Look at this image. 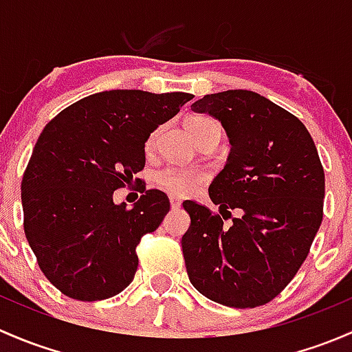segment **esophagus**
Returning a JSON list of instances; mask_svg holds the SVG:
<instances>
[{
  "instance_id": "1",
  "label": "esophagus",
  "mask_w": 352,
  "mask_h": 352,
  "mask_svg": "<svg viewBox=\"0 0 352 352\" xmlns=\"http://www.w3.org/2000/svg\"><path fill=\"white\" fill-rule=\"evenodd\" d=\"M169 201H171L173 208H181V200L177 197H169Z\"/></svg>"
}]
</instances>
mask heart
I'll list each match as a JSON object with an SVG mask.
<instances>
[{"label":"heart","mask_w":352,"mask_h":352,"mask_svg":"<svg viewBox=\"0 0 352 352\" xmlns=\"http://www.w3.org/2000/svg\"><path fill=\"white\" fill-rule=\"evenodd\" d=\"M217 125L208 117H191L186 120V130L195 140L205 132L210 126ZM157 139V132H152L147 139V151L152 149ZM154 181L161 190L168 193L176 195V197H186V195L195 193L205 181V173L197 168H181V166H164L154 175Z\"/></svg>","instance_id":"obj_1"}]
</instances>
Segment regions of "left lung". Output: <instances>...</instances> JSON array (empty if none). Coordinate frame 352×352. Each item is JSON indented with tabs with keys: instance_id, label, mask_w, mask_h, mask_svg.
Returning a JSON list of instances; mask_svg holds the SVG:
<instances>
[{
	"instance_id": "obj_1",
	"label": "left lung",
	"mask_w": 352,
	"mask_h": 352,
	"mask_svg": "<svg viewBox=\"0 0 352 352\" xmlns=\"http://www.w3.org/2000/svg\"><path fill=\"white\" fill-rule=\"evenodd\" d=\"M191 108L222 123L232 149L208 188L222 217L183 203L188 276L220 305L254 309L280 295L309 256L324 217V168L307 126L254 91L206 95ZM230 209L243 215L226 228Z\"/></svg>"
}]
</instances>
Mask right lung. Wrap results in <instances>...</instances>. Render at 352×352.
I'll use <instances>...</instances> for the list:
<instances>
[{"label": "right lung", "mask_w": 352, "mask_h": 352, "mask_svg": "<svg viewBox=\"0 0 352 352\" xmlns=\"http://www.w3.org/2000/svg\"><path fill=\"white\" fill-rule=\"evenodd\" d=\"M190 93L111 89L76 101L42 130L21 179L23 229L38 267L60 293L96 302L135 276L140 239L161 226L169 198L146 190L126 208L113 191L146 166V140Z\"/></svg>", "instance_id": "right-lung-1"}]
</instances>
